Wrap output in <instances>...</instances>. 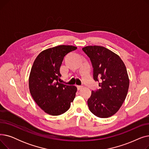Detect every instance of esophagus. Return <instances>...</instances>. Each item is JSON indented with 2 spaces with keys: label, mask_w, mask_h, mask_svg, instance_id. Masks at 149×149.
I'll return each instance as SVG.
<instances>
[{
  "label": "esophagus",
  "mask_w": 149,
  "mask_h": 149,
  "mask_svg": "<svg viewBox=\"0 0 149 149\" xmlns=\"http://www.w3.org/2000/svg\"><path fill=\"white\" fill-rule=\"evenodd\" d=\"M83 88V86H77V89L78 90H80Z\"/></svg>",
  "instance_id": "obj_1"
}]
</instances>
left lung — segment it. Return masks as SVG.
<instances>
[{"mask_svg": "<svg viewBox=\"0 0 149 149\" xmlns=\"http://www.w3.org/2000/svg\"><path fill=\"white\" fill-rule=\"evenodd\" d=\"M82 49L90 58L93 79L100 81V89L92 91L88 100L89 110L99 118H108L118 112L126 98L129 79L126 66L118 55L103 46Z\"/></svg>", "mask_w": 149, "mask_h": 149, "instance_id": "1", "label": "left lung"}]
</instances>
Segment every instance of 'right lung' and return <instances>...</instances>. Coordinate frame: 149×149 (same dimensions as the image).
I'll list each match as a JSON object with an SVG mask.
<instances>
[{
	"label": "right lung",
	"instance_id": "obj_1",
	"mask_svg": "<svg viewBox=\"0 0 149 149\" xmlns=\"http://www.w3.org/2000/svg\"><path fill=\"white\" fill-rule=\"evenodd\" d=\"M70 45H59L38 55L31 70L29 88L35 102L46 113L53 116L66 112L75 97V86L58 82L60 68L64 57L77 49Z\"/></svg>",
	"mask_w": 149,
	"mask_h": 149
}]
</instances>
